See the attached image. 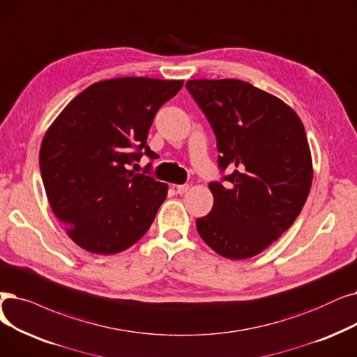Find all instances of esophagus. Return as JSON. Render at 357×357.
<instances>
[{"label": "esophagus", "instance_id": "obj_1", "mask_svg": "<svg viewBox=\"0 0 357 357\" xmlns=\"http://www.w3.org/2000/svg\"><path fill=\"white\" fill-rule=\"evenodd\" d=\"M175 188H176V192L182 195V194H185V192L190 190V185H187V183H185V185H176Z\"/></svg>", "mask_w": 357, "mask_h": 357}]
</instances>
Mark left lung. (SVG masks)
<instances>
[{
    "mask_svg": "<svg viewBox=\"0 0 357 357\" xmlns=\"http://www.w3.org/2000/svg\"><path fill=\"white\" fill-rule=\"evenodd\" d=\"M187 89L210 121L219 166L231 172L208 183L213 210L197 230L229 259L258 255L299 215L314 167L303 123L274 95L235 79L188 80Z\"/></svg>",
    "mask_w": 357,
    "mask_h": 357,
    "instance_id": "left-lung-1",
    "label": "left lung"
}]
</instances>
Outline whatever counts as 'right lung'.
Returning <instances> with one entry per match:
<instances>
[{
	"instance_id": "1",
	"label": "right lung",
	"mask_w": 357,
	"mask_h": 357,
	"mask_svg": "<svg viewBox=\"0 0 357 357\" xmlns=\"http://www.w3.org/2000/svg\"><path fill=\"white\" fill-rule=\"evenodd\" d=\"M183 80L119 77L93 83L46 130L39 151L46 197L67 235L83 250L112 255L151 226L167 183L128 169L140 162L159 107Z\"/></svg>"
}]
</instances>
